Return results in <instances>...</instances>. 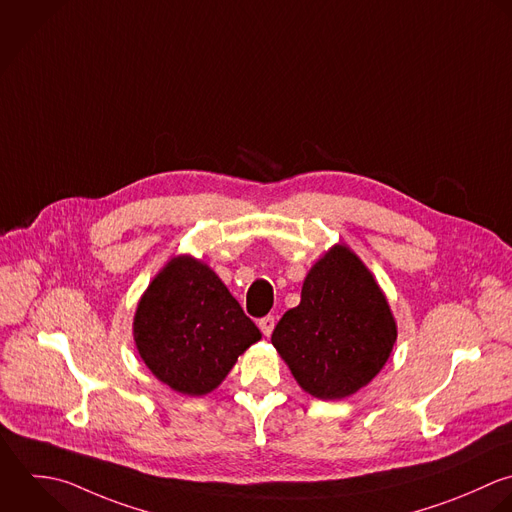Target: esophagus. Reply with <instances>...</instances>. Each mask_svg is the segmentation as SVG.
Segmentation results:
<instances>
[{"mask_svg":"<svg viewBox=\"0 0 512 512\" xmlns=\"http://www.w3.org/2000/svg\"><path fill=\"white\" fill-rule=\"evenodd\" d=\"M259 329L263 331L265 337H269V335L273 333V329H275V317H273V315H267V317L259 319Z\"/></svg>","mask_w":512,"mask_h":512,"instance_id":"34e87169","label":"esophagus"}]
</instances>
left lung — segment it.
<instances>
[{
	"instance_id": "obj_1",
	"label": "left lung",
	"mask_w": 512,
	"mask_h": 512,
	"mask_svg": "<svg viewBox=\"0 0 512 512\" xmlns=\"http://www.w3.org/2000/svg\"><path fill=\"white\" fill-rule=\"evenodd\" d=\"M397 323L365 263L343 243L307 273L301 303L277 323L271 343L303 391L337 401L355 395L385 367Z\"/></svg>"
}]
</instances>
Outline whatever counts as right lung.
<instances>
[{
    "mask_svg": "<svg viewBox=\"0 0 512 512\" xmlns=\"http://www.w3.org/2000/svg\"><path fill=\"white\" fill-rule=\"evenodd\" d=\"M133 339L149 371L181 395L217 389L261 331L215 275L191 255L173 257L149 283Z\"/></svg>",
    "mask_w": 512,
    "mask_h": 512,
    "instance_id": "right-lung-1",
    "label": "right lung"
}]
</instances>
